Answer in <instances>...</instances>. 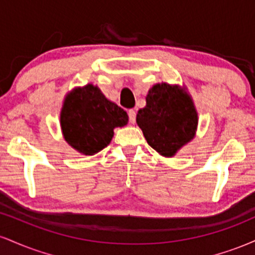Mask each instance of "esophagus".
Returning a JSON list of instances; mask_svg holds the SVG:
<instances>
[{
  "instance_id": "1",
  "label": "esophagus",
  "mask_w": 255,
  "mask_h": 255,
  "mask_svg": "<svg viewBox=\"0 0 255 255\" xmlns=\"http://www.w3.org/2000/svg\"><path fill=\"white\" fill-rule=\"evenodd\" d=\"M128 118H129L130 124H134V122H135V118H136V113H135V111H134V110L128 111Z\"/></svg>"
}]
</instances>
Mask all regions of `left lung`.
<instances>
[{
  "mask_svg": "<svg viewBox=\"0 0 255 255\" xmlns=\"http://www.w3.org/2000/svg\"><path fill=\"white\" fill-rule=\"evenodd\" d=\"M136 124L152 148L160 156L172 157L194 137L198 113L184 89L156 84L148 90L146 107L137 111Z\"/></svg>",
  "mask_w": 255,
  "mask_h": 255,
  "instance_id": "1",
  "label": "left lung"
}]
</instances>
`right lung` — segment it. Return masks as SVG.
<instances>
[{"label": "right lung", "mask_w": 255, "mask_h": 255, "mask_svg": "<svg viewBox=\"0 0 255 255\" xmlns=\"http://www.w3.org/2000/svg\"><path fill=\"white\" fill-rule=\"evenodd\" d=\"M63 137L74 150L92 156L110 144L114 128L128 124L127 113L92 84L66 96L60 115Z\"/></svg>", "instance_id": "right-lung-1"}]
</instances>
